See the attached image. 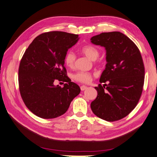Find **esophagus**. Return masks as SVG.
<instances>
[{"label":"esophagus","instance_id":"1","mask_svg":"<svg viewBox=\"0 0 157 157\" xmlns=\"http://www.w3.org/2000/svg\"><path fill=\"white\" fill-rule=\"evenodd\" d=\"M87 88V86H82L81 87H80V89H81L82 91H84V90H86Z\"/></svg>","mask_w":157,"mask_h":157}]
</instances>
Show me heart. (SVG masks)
<instances>
[{
    "label": "heart",
    "instance_id": "b5f03b06",
    "mask_svg": "<svg viewBox=\"0 0 157 157\" xmlns=\"http://www.w3.org/2000/svg\"><path fill=\"white\" fill-rule=\"evenodd\" d=\"M80 52L88 57L91 60H94L97 64H101L103 60L98 59L100 56V51L97 47L92 45H85L80 48ZM75 61V56L71 52H68L65 55L64 63L67 67L73 68L74 67ZM92 74L90 72L78 71L72 75V78L75 82L82 83H88L92 80Z\"/></svg>",
    "mask_w": 157,
    "mask_h": 157
}]
</instances>
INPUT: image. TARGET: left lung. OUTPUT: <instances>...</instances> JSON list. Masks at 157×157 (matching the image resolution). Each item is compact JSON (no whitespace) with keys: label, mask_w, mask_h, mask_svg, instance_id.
I'll return each instance as SVG.
<instances>
[{"label":"left lung","mask_w":157,"mask_h":157,"mask_svg":"<svg viewBox=\"0 0 157 157\" xmlns=\"http://www.w3.org/2000/svg\"><path fill=\"white\" fill-rule=\"evenodd\" d=\"M106 50L105 70L95 89L93 113L108 122L126 117L138 103L143 90L144 66L139 49L132 40L118 31L101 33L91 38ZM101 83H103L101 85Z\"/></svg>","instance_id":"8db88e82"}]
</instances>
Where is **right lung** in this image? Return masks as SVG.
Listing matches in <instances>:
<instances>
[{"instance_id":"obj_1","label":"right lung","mask_w":157,"mask_h":157,"mask_svg":"<svg viewBox=\"0 0 157 157\" xmlns=\"http://www.w3.org/2000/svg\"><path fill=\"white\" fill-rule=\"evenodd\" d=\"M78 35L63 31L43 33L25 51L19 68V86L25 105L36 116L55 118L68 110L80 92L71 82L64 66V57L78 40ZM56 80L66 82L55 86Z\"/></svg>"}]
</instances>
